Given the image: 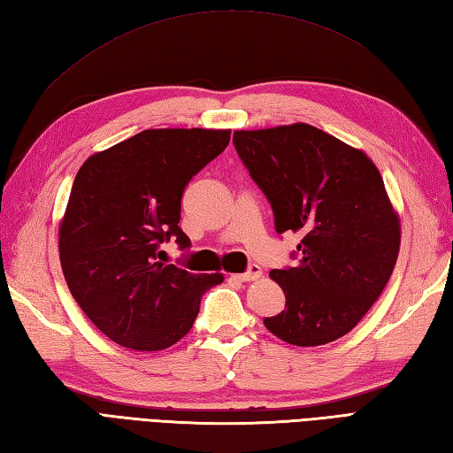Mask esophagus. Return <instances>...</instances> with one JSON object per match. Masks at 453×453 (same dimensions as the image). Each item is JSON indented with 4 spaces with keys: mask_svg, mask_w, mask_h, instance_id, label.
<instances>
[{
    "mask_svg": "<svg viewBox=\"0 0 453 453\" xmlns=\"http://www.w3.org/2000/svg\"><path fill=\"white\" fill-rule=\"evenodd\" d=\"M234 278L238 281H256V280L262 278V267L252 264L244 273H238V275H234Z\"/></svg>",
    "mask_w": 453,
    "mask_h": 453,
    "instance_id": "34e87169",
    "label": "esophagus"
}]
</instances>
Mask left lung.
Returning a JSON list of instances; mask_svg holds the SVG:
<instances>
[{
    "mask_svg": "<svg viewBox=\"0 0 453 453\" xmlns=\"http://www.w3.org/2000/svg\"><path fill=\"white\" fill-rule=\"evenodd\" d=\"M240 160L273 211L275 233H301L295 267L273 270L285 309L265 328L293 346L348 334L380 299L396 264L399 217L362 150L295 123L236 131Z\"/></svg>",
    "mask_w": 453,
    "mask_h": 453,
    "instance_id": "8db88e82",
    "label": "left lung"
}]
</instances>
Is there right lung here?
I'll list each match as a JSON object with an SVG mask.
<instances>
[{
  "label": "right lung",
  "instance_id": "right-lung-1",
  "mask_svg": "<svg viewBox=\"0 0 453 453\" xmlns=\"http://www.w3.org/2000/svg\"><path fill=\"white\" fill-rule=\"evenodd\" d=\"M230 131L150 128L81 165L60 225V264L72 297L119 346L156 352L191 330L203 293L223 273H189L158 262L175 238L181 196L193 175L215 160Z\"/></svg>",
  "mask_w": 453,
  "mask_h": 453
}]
</instances>
